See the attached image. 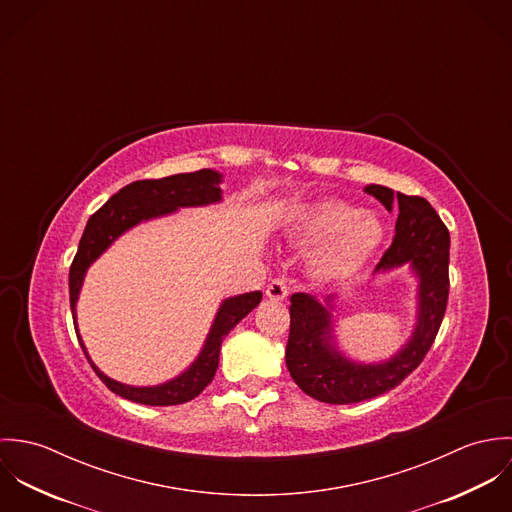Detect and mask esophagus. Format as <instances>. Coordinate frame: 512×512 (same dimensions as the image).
I'll return each mask as SVG.
<instances>
[{"label":"esophagus","instance_id":"34e87169","mask_svg":"<svg viewBox=\"0 0 512 512\" xmlns=\"http://www.w3.org/2000/svg\"><path fill=\"white\" fill-rule=\"evenodd\" d=\"M288 284H286V280L284 278H276V280H272L270 284H268V288H266V295H268V299H272V301H284L286 297H288Z\"/></svg>","mask_w":512,"mask_h":512}]
</instances>
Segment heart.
I'll return each mask as SVG.
<instances>
[{
  "label": "heart",
  "mask_w": 512,
  "mask_h": 512,
  "mask_svg": "<svg viewBox=\"0 0 512 512\" xmlns=\"http://www.w3.org/2000/svg\"><path fill=\"white\" fill-rule=\"evenodd\" d=\"M293 230L305 242H319L309 256V270L319 282H343L372 258L384 238V226L372 215L341 201H323L297 215Z\"/></svg>",
  "instance_id": "obj_1"
}]
</instances>
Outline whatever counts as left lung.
I'll return each instance as SVG.
<instances>
[{"mask_svg":"<svg viewBox=\"0 0 512 512\" xmlns=\"http://www.w3.org/2000/svg\"><path fill=\"white\" fill-rule=\"evenodd\" d=\"M365 193L388 211L396 205V234L374 272L410 266L418 278L416 325L408 343L384 363H355L333 341V295L325 303L309 293L290 297V337L286 365L295 384L311 398L327 404H355L396 388L428 355L447 307L449 295V230L424 197L394 193L382 185H366Z\"/></svg>","mask_w":512,"mask_h":512,"instance_id":"1","label":"left lung"}]
</instances>
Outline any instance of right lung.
<instances>
[{
  "label": "right lung",
  "instance_id": "obj_1",
  "mask_svg": "<svg viewBox=\"0 0 512 512\" xmlns=\"http://www.w3.org/2000/svg\"><path fill=\"white\" fill-rule=\"evenodd\" d=\"M222 175L213 169H199L195 173H179L163 179H144L134 181L120 189L114 197L106 201L86 222L82 238L78 242V252L74 256L69 272V292H71V309H73L74 329L78 343L94 368L96 376L118 396L146 404V406H173L183 404L199 396L213 380L219 368L220 345L224 337L260 303L262 292L240 293L228 297L220 303L215 315L213 327L207 335V341L199 357L179 376L157 384V386H130L106 376L94 365L86 353V347L80 339L76 327V301L82 288L86 270L90 264L126 230L134 228L144 220L157 219L169 213H175L181 207H205L219 203Z\"/></svg>",
  "mask_w": 512,
  "mask_h": 512
}]
</instances>
